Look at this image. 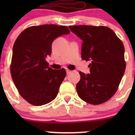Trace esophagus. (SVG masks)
Listing matches in <instances>:
<instances>
[{
    "label": "esophagus",
    "mask_w": 135,
    "mask_h": 135,
    "mask_svg": "<svg viewBox=\"0 0 135 135\" xmlns=\"http://www.w3.org/2000/svg\"><path fill=\"white\" fill-rule=\"evenodd\" d=\"M71 70H68V69H67L66 70V72H67V74H69L70 73V72H71Z\"/></svg>",
    "instance_id": "obj_1"
}]
</instances>
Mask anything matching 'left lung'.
<instances>
[{
  "instance_id": "8db88e82",
  "label": "left lung",
  "mask_w": 135,
  "mask_h": 135,
  "mask_svg": "<svg viewBox=\"0 0 135 135\" xmlns=\"http://www.w3.org/2000/svg\"><path fill=\"white\" fill-rule=\"evenodd\" d=\"M83 41L81 57L91 61L90 74L80 71L76 84L80 98L92 105L110 99L118 89L126 69L124 46L115 32L106 26H69Z\"/></svg>"
}]
</instances>
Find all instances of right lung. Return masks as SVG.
<instances>
[{"label":"right lung","instance_id":"obj_1","mask_svg":"<svg viewBox=\"0 0 135 135\" xmlns=\"http://www.w3.org/2000/svg\"><path fill=\"white\" fill-rule=\"evenodd\" d=\"M70 33L67 26L45 24L27 27L17 38L11 74L19 93L30 104L42 105L57 97L66 71L49 68L46 58L51 55L53 40Z\"/></svg>","mask_w":135,"mask_h":135}]
</instances>
